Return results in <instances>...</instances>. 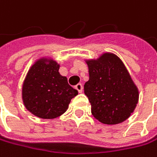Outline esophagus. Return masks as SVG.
<instances>
[{"instance_id": "obj_1", "label": "esophagus", "mask_w": 157, "mask_h": 157, "mask_svg": "<svg viewBox=\"0 0 157 157\" xmlns=\"http://www.w3.org/2000/svg\"><path fill=\"white\" fill-rule=\"evenodd\" d=\"M75 89L79 92V93H82L83 92V85L82 84H78L75 86Z\"/></svg>"}]
</instances>
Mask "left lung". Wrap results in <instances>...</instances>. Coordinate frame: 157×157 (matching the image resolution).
<instances>
[{"label": "left lung", "instance_id": "1", "mask_svg": "<svg viewBox=\"0 0 157 157\" xmlns=\"http://www.w3.org/2000/svg\"><path fill=\"white\" fill-rule=\"evenodd\" d=\"M89 80L85 94L91 103V112L109 125L126 121L136 108L139 91L121 59L113 53H104L86 60Z\"/></svg>", "mask_w": 157, "mask_h": 157}]
</instances>
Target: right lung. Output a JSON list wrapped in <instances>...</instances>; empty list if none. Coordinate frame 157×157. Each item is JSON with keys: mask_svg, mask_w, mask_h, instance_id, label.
<instances>
[{"mask_svg": "<svg viewBox=\"0 0 157 157\" xmlns=\"http://www.w3.org/2000/svg\"><path fill=\"white\" fill-rule=\"evenodd\" d=\"M59 65L53 59L36 60L23 84L22 98L25 107L41 119H55L63 114L71 99L78 95L65 76L59 72Z\"/></svg>", "mask_w": 157, "mask_h": 157, "instance_id": "right-lung-1", "label": "right lung"}]
</instances>
